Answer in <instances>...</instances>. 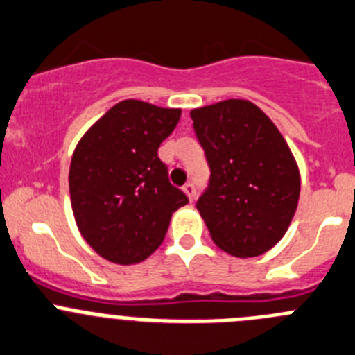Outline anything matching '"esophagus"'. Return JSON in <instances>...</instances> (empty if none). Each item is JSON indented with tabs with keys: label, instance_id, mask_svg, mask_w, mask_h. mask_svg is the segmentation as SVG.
<instances>
[{
	"label": "esophagus",
	"instance_id": "esophagus-1",
	"mask_svg": "<svg viewBox=\"0 0 355 355\" xmlns=\"http://www.w3.org/2000/svg\"><path fill=\"white\" fill-rule=\"evenodd\" d=\"M183 191H184V193H187L188 200L193 202V198H195V187H193V184H191V183L184 184V187H183Z\"/></svg>",
	"mask_w": 355,
	"mask_h": 355
}]
</instances>
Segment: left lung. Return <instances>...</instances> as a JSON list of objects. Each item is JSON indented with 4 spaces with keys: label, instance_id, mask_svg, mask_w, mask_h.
Segmentation results:
<instances>
[{
    "label": "left lung",
    "instance_id": "left-lung-1",
    "mask_svg": "<svg viewBox=\"0 0 355 355\" xmlns=\"http://www.w3.org/2000/svg\"><path fill=\"white\" fill-rule=\"evenodd\" d=\"M211 167L197 209L212 242L235 258L265 254L281 241L300 198V168L272 120L248 99L190 111Z\"/></svg>",
    "mask_w": 355,
    "mask_h": 355
}]
</instances>
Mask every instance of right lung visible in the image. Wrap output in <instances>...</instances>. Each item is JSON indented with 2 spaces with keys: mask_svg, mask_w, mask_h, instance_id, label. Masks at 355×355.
<instances>
[{
  "mask_svg": "<svg viewBox=\"0 0 355 355\" xmlns=\"http://www.w3.org/2000/svg\"><path fill=\"white\" fill-rule=\"evenodd\" d=\"M180 116V107L120 101L74 148L71 207L80 234L101 258L116 265L144 261L164 242L172 214L188 204L158 158Z\"/></svg>",
  "mask_w": 355,
  "mask_h": 355,
  "instance_id": "1",
  "label": "right lung"
}]
</instances>
